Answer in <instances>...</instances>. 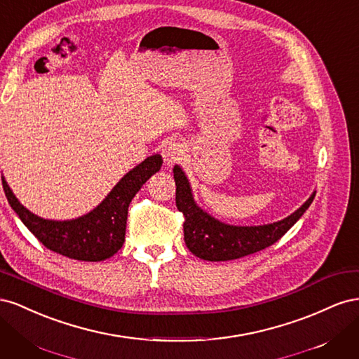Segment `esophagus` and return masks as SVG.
Segmentation results:
<instances>
[{"mask_svg": "<svg viewBox=\"0 0 359 359\" xmlns=\"http://www.w3.org/2000/svg\"><path fill=\"white\" fill-rule=\"evenodd\" d=\"M161 156H163V160H165V165L168 168H172L184 156L182 145L180 142H177V140H169V142L163 145Z\"/></svg>", "mask_w": 359, "mask_h": 359, "instance_id": "34e87169", "label": "esophagus"}]
</instances>
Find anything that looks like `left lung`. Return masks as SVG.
Listing matches in <instances>:
<instances>
[{
  "instance_id": "8db88e82",
  "label": "left lung",
  "mask_w": 359,
  "mask_h": 359,
  "mask_svg": "<svg viewBox=\"0 0 359 359\" xmlns=\"http://www.w3.org/2000/svg\"><path fill=\"white\" fill-rule=\"evenodd\" d=\"M173 178L177 184V208L186 219L182 224L184 241L194 256L211 262L240 259L273 245L301 219L316 194L314 191L301 208L280 222L262 226H232L199 208L193 199L186 173L178 165L173 168Z\"/></svg>"
}]
</instances>
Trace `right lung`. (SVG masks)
<instances>
[{"label":"right lung","mask_w":359,"mask_h":359,"mask_svg":"<svg viewBox=\"0 0 359 359\" xmlns=\"http://www.w3.org/2000/svg\"><path fill=\"white\" fill-rule=\"evenodd\" d=\"M161 163L158 154L145 158L119 180L97 208L74 220L41 219L16 199L4 178L3 189L19 219L46 248L70 259L100 262L114 256L123 247L128 205L140 187L160 170Z\"/></svg>","instance_id":"add662e5"}]
</instances>
